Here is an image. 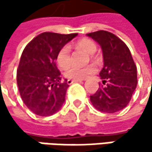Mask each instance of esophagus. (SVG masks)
<instances>
[{"mask_svg":"<svg viewBox=\"0 0 152 152\" xmlns=\"http://www.w3.org/2000/svg\"><path fill=\"white\" fill-rule=\"evenodd\" d=\"M82 81H83V80H81V79H73V80H71V79H68L67 83H68V84H72V83H74L82 82Z\"/></svg>","mask_w":152,"mask_h":152,"instance_id":"esophagus-1","label":"esophagus"}]
</instances>
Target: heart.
<instances>
[{
    "label": "heart",
    "mask_w": 152,
    "mask_h": 152,
    "mask_svg": "<svg viewBox=\"0 0 152 152\" xmlns=\"http://www.w3.org/2000/svg\"><path fill=\"white\" fill-rule=\"evenodd\" d=\"M76 46L79 48L83 49L89 54H93L97 51L96 44L89 39H83L77 41ZM56 61L60 68L67 69L71 62L70 60V47L68 45L63 46L58 52L56 56ZM96 71V68L93 65H88L86 67L78 68L71 67L65 72V76L71 79H84L86 77L93 74Z\"/></svg>",
    "instance_id": "obj_1"
}]
</instances>
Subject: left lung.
I'll return each instance as SVG.
<instances>
[{
    "instance_id": "1",
    "label": "left lung",
    "mask_w": 152,
    "mask_h": 152,
    "mask_svg": "<svg viewBox=\"0 0 152 152\" xmlns=\"http://www.w3.org/2000/svg\"><path fill=\"white\" fill-rule=\"evenodd\" d=\"M99 44L104 66L99 73L102 83L91 96L93 106L103 113H113L125 108L137 88V66L127 45L114 34L98 31L87 34Z\"/></svg>"
}]
</instances>
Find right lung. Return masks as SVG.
Here are the masks:
<instances>
[{"mask_svg": "<svg viewBox=\"0 0 152 152\" xmlns=\"http://www.w3.org/2000/svg\"><path fill=\"white\" fill-rule=\"evenodd\" d=\"M76 36L44 32L23 51L16 82L23 103L35 114L50 116L63 105L69 84L67 80L61 82L55 61L59 50Z\"/></svg>", "mask_w": 152, "mask_h": 152, "instance_id": "right-lung-1", "label": "right lung"}]
</instances>
